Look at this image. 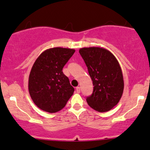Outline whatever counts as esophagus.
Wrapping results in <instances>:
<instances>
[{
  "label": "esophagus",
  "mask_w": 150,
  "mask_h": 150,
  "mask_svg": "<svg viewBox=\"0 0 150 150\" xmlns=\"http://www.w3.org/2000/svg\"><path fill=\"white\" fill-rule=\"evenodd\" d=\"M76 92L78 93H79L80 92H81V88H80V87L79 86H78V87H76Z\"/></svg>",
  "instance_id": "34e87169"
}]
</instances>
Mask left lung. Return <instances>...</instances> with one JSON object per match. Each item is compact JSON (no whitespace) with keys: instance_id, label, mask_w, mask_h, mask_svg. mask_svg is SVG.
<instances>
[{"instance_id":"8db88e82","label":"left lung","mask_w":150,"mask_h":150,"mask_svg":"<svg viewBox=\"0 0 150 150\" xmlns=\"http://www.w3.org/2000/svg\"><path fill=\"white\" fill-rule=\"evenodd\" d=\"M93 81V91L87 97L91 108L98 112L109 111L118 103L124 89V81L119 62L110 51L91 47L79 50Z\"/></svg>"}]
</instances>
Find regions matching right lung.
<instances>
[{
	"label": "right lung",
	"mask_w": 150,
	"mask_h": 150,
	"mask_svg": "<svg viewBox=\"0 0 150 150\" xmlns=\"http://www.w3.org/2000/svg\"><path fill=\"white\" fill-rule=\"evenodd\" d=\"M74 52V49H48L38 57L32 67L28 90L34 103L44 111H59L73 95L74 88L62 69Z\"/></svg>",
	"instance_id": "1"
}]
</instances>
